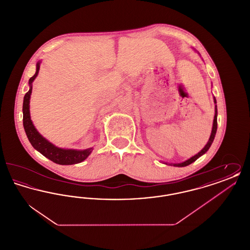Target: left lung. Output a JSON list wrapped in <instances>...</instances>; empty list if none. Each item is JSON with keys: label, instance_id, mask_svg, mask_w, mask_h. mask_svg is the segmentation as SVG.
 <instances>
[{"label": "left lung", "instance_id": "obj_1", "mask_svg": "<svg viewBox=\"0 0 250 250\" xmlns=\"http://www.w3.org/2000/svg\"><path fill=\"white\" fill-rule=\"evenodd\" d=\"M214 103H216V100H215V97H214ZM216 129H217V108L215 106V113H214V123H213V129H212V133H211V136H210V139L208 141L207 144L204 146V148L202 149V151L200 153H198L197 155L192 156L191 158H189L188 160L183 162V163H179V164H173V166L175 167H186L188 166L191 163H193L194 161H196L200 156H202V155H204L210 148V146L212 145V143L214 142V136H215V133H216Z\"/></svg>", "mask_w": 250, "mask_h": 250}]
</instances>
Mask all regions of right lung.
Instances as JSON below:
<instances>
[{"instance_id":"add662e5","label":"right lung","mask_w":250,"mask_h":250,"mask_svg":"<svg viewBox=\"0 0 250 250\" xmlns=\"http://www.w3.org/2000/svg\"><path fill=\"white\" fill-rule=\"evenodd\" d=\"M39 67H40V63L37 62L36 74L29 80L30 90L24 95L23 107H22L23 126L27 138L36 150L56 164L73 165V164L81 163L89 156L93 148H89V149L83 150V151L72 150V149H61V148L54 146L53 144L48 143L45 138H43L37 132L35 125H33V122H32L31 116H30L29 103H30V97L32 94V83L39 72Z\"/></svg>"}]
</instances>
